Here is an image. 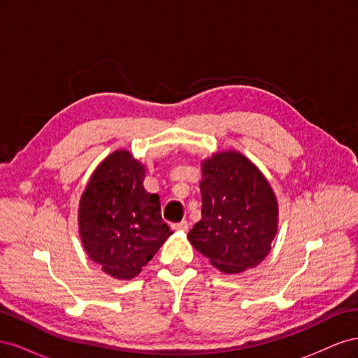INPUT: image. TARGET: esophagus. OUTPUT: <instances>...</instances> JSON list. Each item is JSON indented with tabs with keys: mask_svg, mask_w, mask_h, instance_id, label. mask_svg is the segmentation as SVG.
<instances>
[{
	"mask_svg": "<svg viewBox=\"0 0 358 358\" xmlns=\"http://www.w3.org/2000/svg\"><path fill=\"white\" fill-rule=\"evenodd\" d=\"M171 229L175 230V231L185 233V231H188V222L187 221H180V222H176V224H171Z\"/></svg>",
	"mask_w": 358,
	"mask_h": 358,
	"instance_id": "esophagus-1",
	"label": "esophagus"
}]
</instances>
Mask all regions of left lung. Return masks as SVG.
I'll return each instance as SVG.
<instances>
[{
	"mask_svg": "<svg viewBox=\"0 0 358 358\" xmlns=\"http://www.w3.org/2000/svg\"><path fill=\"white\" fill-rule=\"evenodd\" d=\"M201 220L189 243L213 267L237 275L258 266L272 249L279 210L275 192L254 162L234 149L201 161Z\"/></svg>",
	"mask_w": 358,
	"mask_h": 358,
	"instance_id": "obj_1",
	"label": "left lung"
}]
</instances>
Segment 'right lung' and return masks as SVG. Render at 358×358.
Here are the masks:
<instances>
[{
  "label": "right lung",
  "mask_w": 358,
  "mask_h": 358,
  "mask_svg": "<svg viewBox=\"0 0 358 358\" xmlns=\"http://www.w3.org/2000/svg\"><path fill=\"white\" fill-rule=\"evenodd\" d=\"M145 176V164L117 149L94 170L79 201L86 254L119 280L136 278L173 234L161 218L159 196L143 187Z\"/></svg>",
  "instance_id": "1"
}]
</instances>
